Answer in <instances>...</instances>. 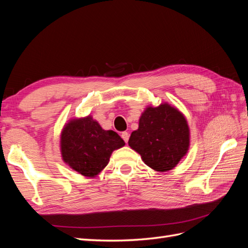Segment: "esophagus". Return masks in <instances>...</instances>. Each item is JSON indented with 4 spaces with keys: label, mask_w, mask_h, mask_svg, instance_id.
I'll use <instances>...</instances> for the list:
<instances>
[{
    "label": "esophagus",
    "mask_w": 248,
    "mask_h": 248,
    "mask_svg": "<svg viewBox=\"0 0 248 248\" xmlns=\"http://www.w3.org/2000/svg\"><path fill=\"white\" fill-rule=\"evenodd\" d=\"M121 137H122V139L124 140V141H125V142H127V141H128V140H129V133H128V132H126V131H124V132H122Z\"/></svg>",
    "instance_id": "1"
}]
</instances>
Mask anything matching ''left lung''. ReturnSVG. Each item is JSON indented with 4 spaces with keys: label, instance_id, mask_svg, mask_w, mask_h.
<instances>
[{
    "label": "left lung",
    "instance_id": "obj_1",
    "mask_svg": "<svg viewBox=\"0 0 248 248\" xmlns=\"http://www.w3.org/2000/svg\"><path fill=\"white\" fill-rule=\"evenodd\" d=\"M128 145L148 167L157 171L174 169L188 151L189 128L182 112L162 103L149 107L140 118Z\"/></svg>",
    "mask_w": 248,
    "mask_h": 248
}]
</instances>
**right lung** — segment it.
<instances>
[{"label":"right lung","mask_w":248,"mask_h":248,"mask_svg":"<svg viewBox=\"0 0 248 248\" xmlns=\"http://www.w3.org/2000/svg\"><path fill=\"white\" fill-rule=\"evenodd\" d=\"M124 145L117 132L102 129L91 116L70 120L61 133L63 160L86 177L98 175L108 166L112 151Z\"/></svg>","instance_id":"obj_1"}]
</instances>
